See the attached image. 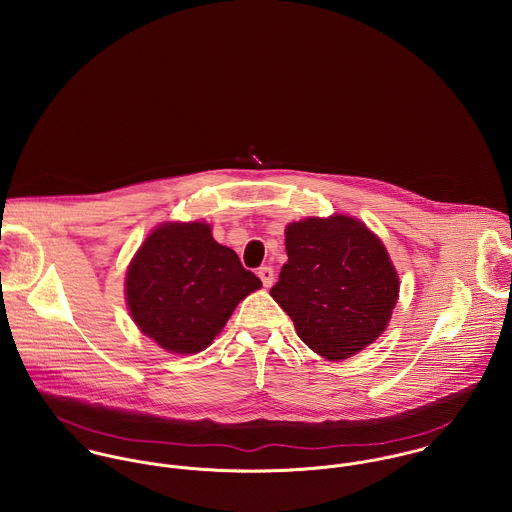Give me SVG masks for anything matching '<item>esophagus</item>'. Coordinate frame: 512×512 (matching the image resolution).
Instances as JSON below:
<instances>
[{"mask_svg": "<svg viewBox=\"0 0 512 512\" xmlns=\"http://www.w3.org/2000/svg\"><path fill=\"white\" fill-rule=\"evenodd\" d=\"M258 278L262 280L264 288H270L274 284V268L272 266H262L258 268Z\"/></svg>", "mask_w": 512, "mask_h": 512, "instance_id": "1", "label": "esophagus"}]
</instances>
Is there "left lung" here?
<instances>
[{"mask_svg": "<svg viewBox=\"0 0 512 512\" xmlns=\"http://www.w3.org/2000/svg\"><path fill=\"white\" fill-rule=\"evenodd\" d=\"M286 250L288 262L270 293L311 351L341 361L384 331L398 299V274L363 222L343 215L292 222Z\"/></svg>", "mask_w": 512, "mask_h": 512, "instance_id": "left-lung-1", "label": "left lung"}]
</instances>
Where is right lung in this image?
Here are the masks:
<instances>
[{
	"mask_svg": "<svg viewBox=\"0 0 512 512\" xmlns=\"http://www.w3.org/2000/svg\"><path fill=\"white\" fill-rule=\"evenodd\" d=\"M260 286L203 222L155 228L126 276L136 325L163 349L183 355L207 349L238 301Z\"/></svg>",
	"mask_w": 512,
	"mask_h": 512,
	"instance_id": "right-lung-1",
	"label": "right lung"
}]
</instances>
